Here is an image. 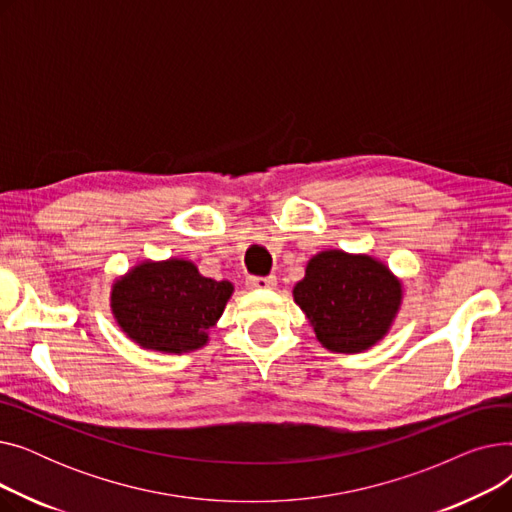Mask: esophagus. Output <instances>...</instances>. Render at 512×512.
<instances>
[{"label":"esophagus","instance_id":"esophagus-1","mask_svg":"<svg viewBox=\"0 0 512 512\" xmlns=\"http://www.w3.org/2000/svg\"><path fill=\"white\" fill-rule=\"evenodd\" d=\"M276 282H278L276 276H267V278L249 276V278H247V286H249V288H274Z\"/></svg>","mask_w":512,"mask_h":512}]
</instances>
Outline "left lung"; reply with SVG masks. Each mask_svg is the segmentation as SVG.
Here are the masks:
<instances>
[{"label": "left lung", "instance_id": "1", "mask_svg": "<svg viewBox=\"0 0 512 512\" xmlns=\"http://www.w3.org/2000/svg\"><path fill=\"white\" fill-rule=\"evenodd\" d=\"M292 297L321 346L332 353H363L388 334L402 303V284L371 255L330 249L309 259Z\"/></svg>", "mask_w": 512, "mask_h": 512}]
</instances>
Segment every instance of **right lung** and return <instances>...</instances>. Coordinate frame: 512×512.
<instances>
[{
	"label": "right lung",
	"mask_w": 512,
	"mask_h": 512,
	"mask_svg": "<svg viewBox=\"0 0 512 512\" xmlns=\"http://www.w3.org/2000/svg\"><path fill=\"white\" fill-rule=\"evenodd\" d=\"M234 286L199 274L186 259L143 261L114 282L112 313L122 332L147 351L191 353L205 346Z\"/></svg>",
	"instance_id": "right-lung-1"
}]
</instances>
